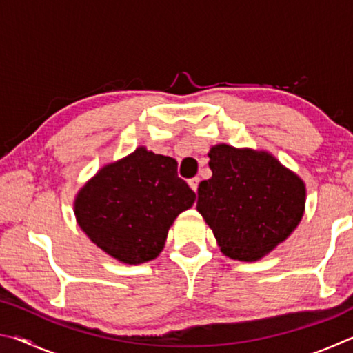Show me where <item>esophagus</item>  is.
I'll use <instances>...</instances> for the list:
<instances>
[{
  "label": "esophagus",
  "instance_id": "obj_1",
  "mask_svg": "<svg viewBox=\"0 0 353 353\" xmlns=\"http://www.w3.org/2000/svg\"><path fill=\"white\" fill-rule=\"evenodd\" d=\"M199 182H201V179H199V177H193V179H190V181H188V185H190V188H191V190H193V191H194V193H196V191H198V187H199Z\"/></svg>",
  "mask_w": 353,
  "mask_h": 353
}]
</instances>
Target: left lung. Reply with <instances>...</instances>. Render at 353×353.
Masks as SVG:
<instances>
[{
	"mask_svg": "<svg viewBox=\"0 0 353 353\" xmlns=\"http://www.w3.org/2000/svg\"><path fill=\"white\" fill-rule=\"evenodd\" d=\"M208 157L212 177L199 183L196 208L225 256L263 259L301 223L305 183L263 149L219 143Z\"/></svg>",
	"mask_w": 353,
	"mask_h": 353,
	"instance_id": "8db88e82",
	"label": "left lung"
}]
</instances>
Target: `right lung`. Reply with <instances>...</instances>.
I'll list each match as a JSON object with an SVG mask.
<instances>
[{
  "instance_id": "right-lung-1",
  "label": "right lung",
  "mask_w": 353,
  "mask_h": 353,
  "mask_svg": "<svg viewBox=\"0 0 353 353\" xmlns=\"http://www.w3.org/2000/svg\"><path fill=\"white\" fill-rule=\"evenodd\" d=\"M196 194L172 157L139 146L99 168L74 198V216L92 243L124 265L157 259L174 219Z\"/></svg>"
}]
</instances>
